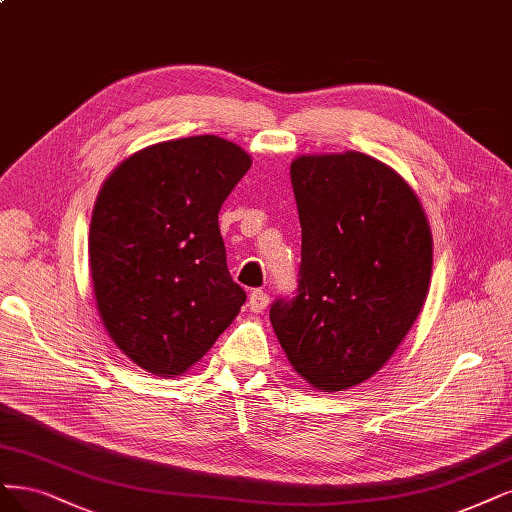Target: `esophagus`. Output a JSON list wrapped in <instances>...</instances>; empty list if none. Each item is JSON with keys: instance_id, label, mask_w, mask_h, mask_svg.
<instances>
[{"instance_id": "34e87169", "label": "esophagus", "mask_w": 512, "mask_h": 512, "mask_svg": "<svg viewBox=\"0 0 512 512\" xmlns=\"http://www.w3.org/2000/svg\"><path fill=\"white\" fill-rule=\"evenodd\" d=\"M269 307V292L267 290H254L250 294V309L254 313H262Z\"/></svg>"}]
</instances>
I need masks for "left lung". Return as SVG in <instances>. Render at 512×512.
<instances>
[{
	"instance_id": "left-lung-1",
	"label": "left lung",
	"mask_w": 512,
	"mask_h": 512,
	"mask_svg": "<svg viewBox=\"0 0 512 512\" xmlns=\"http://www.w3.org/2000/svg\"><path fill=\"white\" fill-rule=\"evenodd\" d=\"M290 175L301 267L269 317L296 373L343 392L390 360L424 307L430 226L411 186L362 152L301 156Z\"/></svg>"
}]
</instances>
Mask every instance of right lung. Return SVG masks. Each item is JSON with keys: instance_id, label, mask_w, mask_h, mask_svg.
Returning a JSON list of instances; mask_svg holds the SVG:
<instances>
[{"instance_id": "1", "label": "right lung", "mask_w": 512, "mask_h": 512, "mask_svg": "<svg viewBox=\"0 0 512 512\" xmlns=\"http://www.w3.org/2000/svg\"><path fill=\"white\" fill-rule=\"evenodd\" d=\"M250 165L226 139L184 137L129 156L99 192L88 233L97 309L148 373L182 375L245 303L218 214Z\"/></svg>"}]
</instances>
